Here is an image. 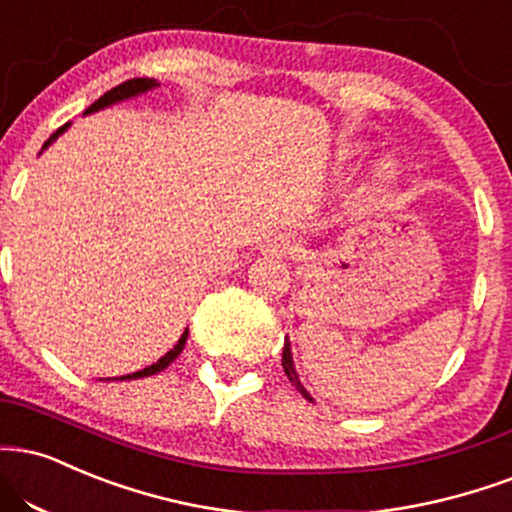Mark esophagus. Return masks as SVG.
<instances>
[{
  "label": "esophagus",
  "mask_w": 512,
  "mask_h": 512,
  "mask_svg": "<svg viewBox=\"0 0 512 512\" xmlns=\"http://www.w3.org/2000/svg\"><path fill=\"white\" fill-rule=\"evenodd\" d=\"M267 252L274 257H288V255H298L300 252V240L298 238H291V236H281L272 240V243L267 245Z\"/></svg>",
  "instance_id": "obj_1"
}]
</instances>
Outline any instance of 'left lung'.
Listing matches in <instances>:
<instances>
[{
    "label": "left lung",
    "mask_w": 512,
    "mask_h": 512,
    "mask_svg": "<svg viewBox=\"0 0 512 512\" xmlns=\"http://www.w3.org/2000/svg\"><path fill=\"white\" fill-rule=\"evenodd\" d=\"M281 365H283V372H286V377L291 379V384L295 386V389H298L300 393H303V396H305L307 400H312V398H310V393L305 391V386L300 384V379H298V372H295V367H293V357H291V343H283V357H281Z\"/></svg>",
    "instance_id": "obj_1"
}]
</instances>
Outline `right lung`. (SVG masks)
I'll use <instances>...</instances> for the list:
<instances>
[{
    "mask_svg": "<svg viewBox=\"0 0 512 512\" xmlns=\"http://www.w3.org/2000/svg\"><path fill=\"white\" fill-rule=\"evenodd\" d=\"M155 85H157V80H155V78H131V80H126V83L116 85V88H112V90H109V92H104V95L100 97V100H97L95 104H90V107L85 109V114H90V112H97V109H102V107H109V104H114V102H121V100H126V97L140 95V92H145V90L155 88ZM66 128H69V123H64V126H61L59 131L54 133L52 138L47 140L45 147H47L49 143H52V140L57 138V135H59L61 131H66ZM186 338H188V331H186V334H183L181 338H178V343H176L174 348L169 350V353H166L164 357H159V360L155 362V365H150V367L140 369V372L126 374V377H121V379H138V377H150V374H157V372H162V369L169 367L171 362H174L176 357L181 355L183 346H186Z\"/></svg>",
    "mask_w": 512,
    "mask_h": 512,
    "instance_id": "obj_1",
    "label": "right lung"
}]
</instances>
